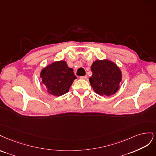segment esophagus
I'll return each mask as SVG.
<instances>
[{
    "mask_svg": "<svg viewBox=\"0 0 156 156\" xmlns=\"http://www.w3.org/2000/svg\"><path fill=\"white\" fill-rule=\"evenodd\" d=\"M87 78V76L85 75V76H83L80 77V79H83V80H86Z\"/></svg>",
    "mask_w": 156,
    "mask_h": 156,
    "instance_id": "1",
    "label": "esophagus"
}]
</instances>
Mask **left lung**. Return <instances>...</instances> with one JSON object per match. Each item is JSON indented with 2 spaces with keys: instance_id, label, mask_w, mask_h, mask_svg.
<instances>
[{
  "instance_id": "8db88e82",
  "label": "left lung",
  "mask_w": 156,
  "mask_h": 156,
  "mask_svg": "<svg viewBox=\"0 0 156 156\" xmlns=\"http://www.w3.org/2000/svg\"><path fill=\"white\" fill-rule=\"evenodd\" d=\"M93 73L89 78L94 91L101 96L109 97L120 88L122 75L118 65L109 59H97L91 65Z\"/></svg>"
}]
</instances>
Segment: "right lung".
Returning <instances> with one entry per match:
<instances>
[{"label": "right lung", "mask_w": 156, "mask_h": 156, "mask_svg": "<svg viewBox=\"0 0 156 156\" xmlns=\"http://www.w3.org/2000/svg\"><path fill=\"white\" fill-rule=\"evenodd\" d=\"M41 85L43 84L47 92L55 97H59L69 91L74 80L76 79L73 69L68 67L67 63L54 62L43 68L40 73Z\"/></svg>", "instance_id": "obj_1"}]
</instances>
